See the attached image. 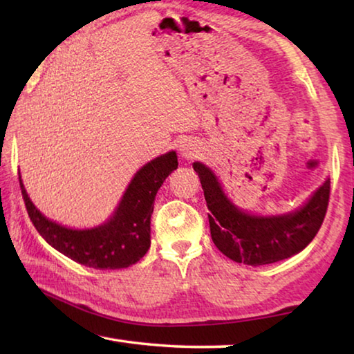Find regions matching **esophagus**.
I'll use <instances>...</instances> for the list:
<instances>
[{
	"instance_id": "1",
	"label": "esophagus",
	"mask_w": 354,
	"mask_h": 354,
	"mask_svg": "<svg viewBox=\"0 0 354 354\" xmlns=\"http://www.w3.org/2000/svg\"><path fill=\"white\" fill-rule=\"evenodd\" d=\"M181 151H183V154H184V156H187V158H190V156H192V151H190V149H189V148H185V147H183V149H181Z\"/></svg>"
}]
</instances>
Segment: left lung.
<instances>
[{
    "mask_svg": "<svg viewBox=\"0 0 354 354\" xmlns=\"http://www.w3.org/2000/svg\"><path fill=\"white\" fill-rule=\"evenodd\" d=\"M198 173L207 203L211 236L226 257L247 266H263L287 259L313 242L325 220L331 181L315 192L299 211L278 217H254L237 209L226 198L214 173L200 162Z\"/></svg>",
    "mask_w": 354,
    "mask_h": 354,
    "instance_id": "left-lung-1",
    "label": "left lung"
}]
</instances>
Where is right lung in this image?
<instances>
[{"label": "right lung", "mask_w": 354, "mask_h": 354, "mask_svg": "<svg viewBox=\"0 0 354 354\" xmlns=\"http://www.w3.org/2000/svg\"><path fill=\"white\" fill-rule=\"evenodd\" d=\"M178 169V156L170 151L136 173L117 212L107 223L92 230H70L44 217L25 190L19 173L21 196L35 230L53 248L70 259L98 270L127 268L140 261L149 248V223L156 194L165 178Z\"/></svg>", "instance_id": "1"}]
</instances>
